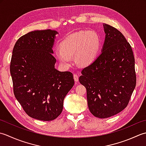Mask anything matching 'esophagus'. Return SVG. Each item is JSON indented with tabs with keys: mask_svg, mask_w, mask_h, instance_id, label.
I'll return each instance as SVG.
<instances>
[{
	"mask_svg": "<svg viewBox=\"0 0 146 146\" xmlns=\"http://www.w3.org/2000/svg\"><path fill=\"white\" fill-rule=\"evenodd\" d=\"M74 79L76 82H77L79 81V76L77 75V74H74Z\"/></svg>",
	"mask_w": 146,
	"mask_h": 146,
	"instance_id": "34e87169",
	"label": "esophagus"
}]
</instances>
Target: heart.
Listing matches in <instances>:
<instances>
[{"label": "heart", "instance_id": "obj_1", "mask_svg": "<svg viewBox=\"0 0 146 146\" xmlns=\"http://www.w3.org/2000/svg\"><path fill=\"white\" fill-rule=\"evenodd\" d=\"M100 46L101 40L96 33L82 31L65 38L61 43L60 48L55 50V53L64 65H69L74 55L79 64L88 65L96 58Z\"/></svg>", "mask_w": 146, "mask_h": 146}]
</instances>
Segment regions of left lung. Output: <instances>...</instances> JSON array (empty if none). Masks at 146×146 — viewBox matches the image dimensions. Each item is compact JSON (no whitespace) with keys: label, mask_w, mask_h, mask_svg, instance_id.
I'll use <instances>...</instances> for the list:
<instances>
[{"label":"left lung","mask_w":146,"mask_h":146,"mask_svg":"<svg viewBox=\"0 0 146 146\" xmlns=\"http://www.w3.org/2000/svg\"><path fill=\"white\" fill-rule=\"evenodd\" d=\"M103 26L106 37L102 51L79 77L87 90L90 111L100 118L112 117L125 108L136 86L131 46L117 29L106 24Z\"/></svg>","instance_id":"8db88e82"}]
</instances>
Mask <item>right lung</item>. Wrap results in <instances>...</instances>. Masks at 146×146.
<instances>
[{"label":"right lung","mask_w":146,"mask_h":146,"mask_svg":"<svg viewBox=\"0 0 146 146\" xmlns=\"http://www.w3.org/2000/svg\"><path fill=\"white\" fill-rule=\"evenodd\" d=\"M51 29L31 31L20 37L14 46L10 72L14 96L26 114L51 121L63 110V102L74 84L73 74L55 69Z\"/></svg>","instance_id":"add662e5"}]
</instances>
